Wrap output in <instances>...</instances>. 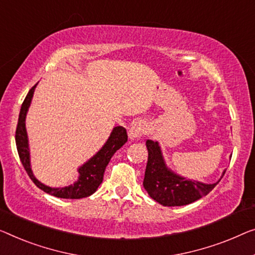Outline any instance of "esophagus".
I'll return each mask as SVG.
<instances>
[{
  "instance_id": "1",
  "label": "esophagus",
  "mask_w": 255,
  "mask_h": 255,
  "mask_svg": "<svg viewBox=\"0 0 255 255\" xmlns=\"http://www.w3.org/2000/svg\"><path fill=\"white\" fill-rule=\"evenodd\" d=\"M147 130H149V127H147V124L144 120H138L131 125V127L129 128V137L131 139H137L143 137L144 135L147 134Z\"/></svg>"
}]
</instances>
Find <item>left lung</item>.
<instances>
[{
    "label": "left lung",
    "instance_id": "obj_1",
    "mask_svg": "<svg viewBox=\"0 0 255 255\" xmlns=\"http://www.w3.org/2000/svg\"><path fill=\"white\" fill-rule=\"evenodd\" d=\"M146 147L149 152L143 185L152 199L164 206H183L200 199L210 193L215 185L204 184L197 181L184 180L173 174L162 159L160 147L157 142L147 139ZM226 172H223L225 175Z\"/></svg>",
    "mask_w": 255,
    "mask_h": 255
}]
</instances>
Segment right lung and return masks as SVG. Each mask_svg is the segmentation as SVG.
I'll return each instance as SVG.
<instances>
[{
  "label": "right lung",
  "mask_w": 255,
  "mask_h": 255,
  "mask_svg": "<svg viewBox=\"0 0 255 255\" xmlns=\"http://www.w3.org/2000/svg\"><path fill=\"white\" fill-rule=\"evenodd\" d=\"M35 87L36 85L30 88L27 96H26L24 102H22L16 129L17 151L26 173L28 174L30 180L34 182V184H35L37 188L43 190L44 192L49 193V195L58 197V198L80 199L93 195V193L97 190V188L100 187L102 182H103L105 168L106 166L109 165L113 154L127 142L128 135L126 129L121 126H118L113 129L111 136L109 137L108 142L105 143V145L102 147V149L97 152V154H95L88 162H86L82 167H80V177L74 184L68 185V187L65 188H49L47 185L40 183V182L34 177L32 169H30L29 166V152L27 134H26L25 128V118L26 113H27V110L29 108L30 101H32Z\"/></svg>",
  "instance_id": "1"
}]
</instances>
